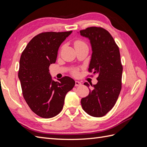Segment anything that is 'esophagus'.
<instances>
[{"label":"esophagus","instance_id":"34e87169","mask_svg":"<svg viewBox=\"0 0 147 147\" xmlns=\"http://www.w3.org/2000/svg\"><path fill=\"white\" fill-rule=\"evenodd\" d=\"M81 85H82V83L78 81H75V86H79Z\"/></svg>","mask_w":147,"mask_h":147}]
</instances>
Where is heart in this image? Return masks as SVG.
I'll return each instance as SVG.
<instances>
[{"mask_svg": "<svg viewBox=\"0 0 147 147\" xmlns=\"http://www.w3.org/2000/svg\"><path fill=\"white\" fill-rule=\"evenodd\" d=\"M83 45H86V44L83 41H82V40H76L74 42L75 48L80 47H82ZM72 74L74 75H77L78 74V71L77 70H74L72 71Z\"/></svg>", "mask_w": 147, "mask_h": 147, "instance_id": "b5f03b06", "label": "heart"}]
</instances>
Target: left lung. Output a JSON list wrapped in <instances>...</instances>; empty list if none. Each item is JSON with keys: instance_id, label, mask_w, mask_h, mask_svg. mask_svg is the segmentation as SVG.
<instances>
[{"instance_id": "obj_1", "label": "left lung", "mask_w": 147, "mask_h": 147, "mask_svg": "<svg viewBox=\"0 0 147 147\" xmlns=\"http://www.w3.org/2000/svg\"><path fill=\"white\" fill-rule=\"evenodd\" d=\"M90 40L92 56L89 72L97 74L96 84H91L90 94L82 98L83 109L94 117H102L112 110L121 90L123 65L119 47L113 37L101 27L87 28L80 31ZM84 85L90 84L85 82Z\"/></svg>"}]
</instances>
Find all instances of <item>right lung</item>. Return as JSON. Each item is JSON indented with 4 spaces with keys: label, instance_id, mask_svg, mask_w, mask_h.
<instances>
[{
    "label": "right lung",
    "instance_id": "1",
    "mask_svg": "<svg viewBox=\"0 0 147 147\" xmlns=\"http://www.w3.org/2000/svg\"><path fill=\"white\" fill-rule=\"evenodd\" d=\"M72 32H42L31 39L22 52L18 70L22 92L30 109L42 118L59 114L66 94L75 86V81L69 77L52 80L49 72L61 44Z\"/></svg>",
    "mask_w": 147,
    "mask_h": 147
}]
</instances>
